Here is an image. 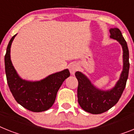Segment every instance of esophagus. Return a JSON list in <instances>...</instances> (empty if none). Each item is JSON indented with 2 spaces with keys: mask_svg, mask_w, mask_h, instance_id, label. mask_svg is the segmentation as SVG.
<instances>
[{
  "mask_svg": "<svg viewBox=\"0 0 134 134\" xmlns=\"http://www.w3.org/2000/svg\"><path fill=\"white\" fill-rule=\"evenodd\" d=\"M69 71H70L71 74V75H74L76 71H77V69H78V65H77L76 63H71L70 65H69Z\"/></svg>",
  "mask_w": 134,
  "mask_h": 134,
  "instance_id": "34e87169",
  "label": "esophagus"
}]
</instances>
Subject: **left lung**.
<instances>
[{"label": "left lung", "mask_w": 134, "mask_h": 134, "mask_svg": "<svg viewBox=\"0 0 134 134\" xmlns=\"http://www.w3.org/2000/svg\"><path fill=\"white\" fill-rule=\"evenodd\" d=\"M110 37L120 43L122 50V69L119 79L112 88L103 90L97 88L87 76L81 71H76L78 80L77 101L84 111L93 114H102L112 108L119 102L124 91L130 70L129 50L121 31L117 28L109 30Z\"/></svg>", "instance_id": "8db88e82"}]
</instances>
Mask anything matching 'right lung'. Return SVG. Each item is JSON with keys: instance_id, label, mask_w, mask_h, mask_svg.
Masks as SVG:
<instances>
[{"instance_id": "right-lung-1", "label": "right lung", "mask_w": 134, "mask_h": 134, "mask_svg": "<svg viewBox=\"0 0 134 134\" xmlns=\"http://www.w3.org/2000/svg\"><path fill=\"white\" fill-rule=\"evenodd\" d=\"M16 35H15L9 41L4 56L8 86L15 101L24 108L35 112L48 110L54 103L57 92L63 82L70 76L69 71L65 69L37 81L22 78L11 60V47Z\"/></svg>"}]
</instances>
